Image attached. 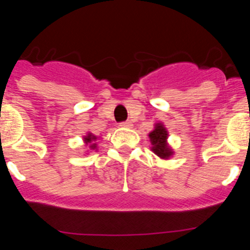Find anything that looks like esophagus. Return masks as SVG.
I'll use <instances>...</instances> for the list:
<instances>
[{
	"label": "esophagus",
	"instance_id": "esophagus-1",
	"mask_svg": "<svg viewBox=\"0 0 250 250\" xmlns=\"http://www.w3.org/2000/svg\"><path fill=\"white\" fill-rule=\"evenodd\" d=\"M120 126L121 127H131L132 126V124L131 121H123V123H120Z\"/></svg>",
	"mask_w": 250,
	"mask_h": 250
}]
</instances>
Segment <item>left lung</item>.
I'll list each match as a JSON object with an SVG mask.
<instances>
[{
    "label": "left lung",
    "mask_w": 250,
    "mask_h": 250,
    "mask_svg": "<svg viewBox=\"0 0 250 250\" xmlns=\"http://www.w3.org/2000/svg\"><path fill=\"white\" fill-rule=\"evenodd\" d=\"M151 141V150L161 159H167L173 155V150L167 146V131L163 124H156L155 129L149 134Z\"/></svg>",
    "instance_id": "left-lung-1"
}]
</instances>
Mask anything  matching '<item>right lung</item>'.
Listing matches in <instances>:
<instances>
[{"label":"right lung","mask_w":250,"mask_h":250,"mask_svg":"<svg viewBox=\"0 0 250 250\" xmlns=\"http://www.w3.org/2000/svg\"><path fill=\"white\" fill-rule=\"evenodd\" d=\"M96 139L98 138H96L95 135H92V134H87V135L83 138V140H85L86 144H91L90 145V147H91V149H96V144H95V143H92V141L96 140Z\"/></svg>","instance_id":"obj_1"}]
</instances>
